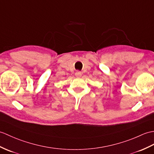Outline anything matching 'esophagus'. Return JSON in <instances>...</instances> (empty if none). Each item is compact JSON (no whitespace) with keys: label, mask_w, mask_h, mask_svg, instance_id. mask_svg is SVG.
<instances>
[{"label":"esophagus","mask_w":154,"mask_h":154,"mask_svg":"<svg viewBox=\"0 0 154 154\" xmlns=\"http://www.w3.org/2000/svg\"><path fill=\"white\" fill-rule=\"evenodd\" d=\"M81 75H82V73L81 72V71H77V72L75 73V76L77 77H81Z\"/></svg>","instance_id":"34e87169"}]
</instances>
